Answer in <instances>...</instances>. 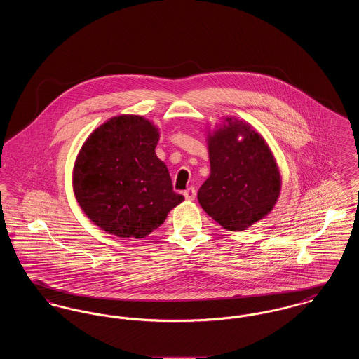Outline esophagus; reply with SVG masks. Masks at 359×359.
<instances>
[{"mask_svg": "<svg viewBox=\"0 0 359 359\" xmlns=\"http://www.w3.org/2000/svg\"><path fill=\"white\" fill-rule=\"evenodd\" d=\"M183 195H184V198L187 201H194L195 196H196V191H195L194 187H188L186 191H183Z\"/></svg>", "mask_w": 359, "mask_h": 359, "instance_id": "34e87169", "label": "esophagus"}]
</instances>
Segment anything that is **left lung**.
<instances>
[{"instance_id":"8db88e82","label":"left lung","mask_w":359,"mask_h":359,"mask_svg":"<svg viewBox=\"0 0 359 359\" xmlns=\"http://www.w3.org/2000/svg\"><path fill=\"white\" fill-rule=\"evenodd\" d=\"M210 176L199 205L223 229L242 231L264 219L277 203L281 175L264 137L234 117L207 133Z\"/></svg>"}]
</instances>
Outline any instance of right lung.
Masks as SVG:
<instances>
[{
	"label": "right lung",
	"mask_w": 359,
	"mask_h": 359,
	"mask_svg": "<svg viewBox=\"0 0 359 359\" xmlns=\"http://www.w3.org/2000/svg\"><path fill=\"white\" fill-rule=\"evenodd\" d=\"M158 128L141 116L103 122L82 145L72 171L76 202L87 218L121 238H145L184 201L156 156Z\"/></svg>",
	"instance_id": "obj_1"
}]
</instances>
